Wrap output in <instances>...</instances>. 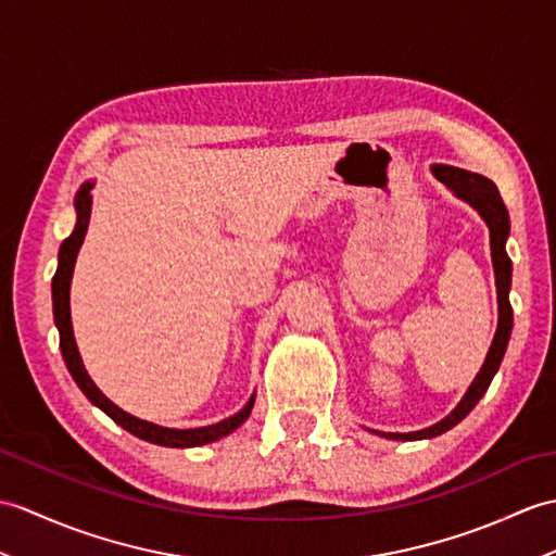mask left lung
<instances>
[{
	"label": "left lung",
	"mask_w": 556,
	"mask_h": 556,
	"mask_svg": "<svg viewBox=\"0 0 556 556\" xmlns=\"http://www.w3.org/2000/svg\"><path fill=\"white\" fill-rule=\"evenodd\" d=\"M431 173L441 179L447 189L455 191V197L467 201L473 211H479V215L485 219V225L490 229V255H493V267H495V287H497V331L493 337V343H490V351L485 355V363L481 371L476 374V379L471 381L469 391L464 393V397L457 403V407L450 412L445 419L438 424L429 426V429L421 431H412V433H377L383 438H393V441H421V438H435L445 431L457 426L469 412L479 405V400L488 391L490 381L497 374L502 357H505L507 343L511 337V325H514V315H511V305H509V289H511V261L507 255V237H509V213L502 203V197L497 187L490 182L488 177L476 175L469 170H462V167L453 165H433Z\"/></svg>",
	"instance_id": "obj_1"
}]
</instances>
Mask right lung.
Returning a JSON list of instances; mask_svg holds the SVG:
<instances>
[{"mask_svg":"<svg viewBox=\"0 0 556 556\" xmlns=\"http://www.w3.org/2000/svg\"><path fill=\"white\" fill-rule=\"evenodd\" d=\"M92 187H94V182H85L80 187V191L75 193L77 223H75L73 235L61 243L59 267H56L54 279H51V301H54V321H56V329H59V345H61L63 359H66V367L71 371V377L75 379L77 386H80V391L89 397V403L106 412V415L115 424H121L125 431H130L132 435L141 438V441L165 445V447H197V445L213 443V441H217V438H223L235 429H239V426L249 419L253 403H255V395H251L249 403L243 405L237 412V415H231V417L217 421V424L201 426V429H167V426H159V424H151V421L127 415L125 409H121L118 405H113L111 400L97 389V383L89 379V374L83 365V357H80V353H77L75 337H73L71 279H73V267H75L77 251H80L83 241H85V231H87V225H89V213H92V193H89V191H92Z\"/></svg>","mask_w":556,"mask_h":556,"instance_id":"right-lung-1","label":"right lung"}]
</instances>
